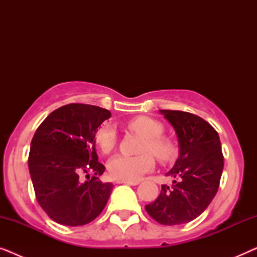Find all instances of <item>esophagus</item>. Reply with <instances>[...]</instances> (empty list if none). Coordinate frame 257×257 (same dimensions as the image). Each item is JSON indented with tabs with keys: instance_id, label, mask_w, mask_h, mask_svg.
<instances>
[{
	"instance_id": "34e87169",
	"label": "esophagus",
	"mask_w": 257,
	"mask_h": 257,
	"mask_svg": "<svg viewBox=\"0 0 257 257\" xmlns=\"http://www.w3.org/2000/svg\"><path fill=\"white\" fill-rule=\"evenodd\" d=\"M118 184H126V185H131V186H136L139 184V181H125V180H118Z\"/></svg>"
}]
</instances>
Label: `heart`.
I'll return each instance as SVG.
<instances>
[{"label":"heart","mask_w":257,"mask_h":257,"mask_svg":"<svg viewBox=\"0 0 257 257\" xmlns=\"http://www.w3.org/2000/svg\"><path fill=\"white\" fill-rule=\"evenodd\" d=\"M127 126L131 131L145 138L142 146L144 154L137 157L119 154L112 158L107 164L112 178L117 180L136 181L154 167L156 163L153 154L163 163H167L174 157L175 145L173 140L163 136L165 126L161 121L147 115H139L131 119ZM94 143L101 153H110L117 143V135L113 126L108 124L100 126L94 136ZM151 153L153 154L151 155Z\"/></svg>","instance_id":"heart-1"}]
</instances>
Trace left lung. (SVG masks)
Here are the masks:
<instances>
[{"instance_id":"8db88e82","label":"left lung","mask_w":257,"mask_h":257,"mask_svg":"<svg viewBox=\"0 0 257 257\" xmlns=\"http://www.w3.org/2000/svg\"><path fill=\"white\" fill-rule=\"evenodd\" d=\"M177 132L178 160L166 174L173 185L161 186L160 194L145 206L158 223L175 226L196 219L219 189L223 154L215 128L199 115L184 111L160 110Z\"/></svg>"}]
</instances>
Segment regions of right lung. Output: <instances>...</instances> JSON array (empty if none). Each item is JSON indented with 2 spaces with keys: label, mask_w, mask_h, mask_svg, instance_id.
Returning a JSON list of instances; mask_svg holds the SVG:
<instances>
[{
  "label": "right lung",
  "mask_w": 257,
  "mask_h": 257,
  "mask_svg": "<svg viewBox=\"0 0 257 257\" xmlns=\"http://www.w3.org/2000/svg\"><path fill=\"white\" fill-rule=\"evenodd\" d=\"M111 112L72 103L51 112L31 140L29 172L36 200L48 216L64 226H83L101 213L113 185L101 182L94 136ZM83 174L93 178L83 182Z\"/></svg>",
  "instance_id": "obj_1"
}]
</instances>
